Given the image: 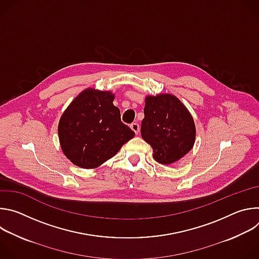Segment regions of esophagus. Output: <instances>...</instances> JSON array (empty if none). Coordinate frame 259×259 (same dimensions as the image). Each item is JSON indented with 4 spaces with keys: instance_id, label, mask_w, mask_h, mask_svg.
<instances>
[{
    "instance_id": "34e87169",
    "label": "esophagus",
    "mask_w": 259,
    "mask_h": 259,
    "mask_svg": "<svg viewBox=\"0 0 259 259\" xmlns=\"http://www.w3.org/2000/svg\"><path fill=\"white\" fill-rule=\"evenodd\" d=\"M130 128L132 129V131L137 135L138 134V132H139V125L137 124V123H132L131 125H130Z\"/></svg>"
}]
</instances>
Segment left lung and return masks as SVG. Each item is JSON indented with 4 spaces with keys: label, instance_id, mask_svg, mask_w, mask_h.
<instances>
[{
    "label": "left lung",
    "instance_id": "obj_1",
    "mask_svg": "<svg viewBox=\"0 0 259 259\" xmlns=\"http://www.w3.org/2000/svg\"><path fill=\"white\" fill-rule=\"evenodd\" d=\"M141 137L154 151V159L170 165L195 144L196 126L190 110L176 96L163 93L145 97Z\"/></svg>",
    "mask_w": 259,
    "mask_h": 259
}]
</instances>
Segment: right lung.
<instances>
[{"label":"right lung","mask_w":259,"mask_h":259,"mask_svg":"<svg viewBox=\"0 0 259 259\" xmlns=\"http://www.w3.org/2000/svg\"><path fill=\"white\" fill-rule=\"evenodd\" d=\"M115 94L94 88L73 99L58 123L61 151L73 164L94 169L113 158L135 133L121 121Z\"/></svg>","instance_id":"1"}]
</instances>
